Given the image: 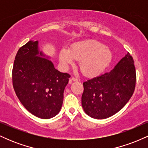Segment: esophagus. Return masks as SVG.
Wrapping results in <instances>:
<instances>
[{"label": "esophagus", "instance_id": "obj_1", "mask_svg": "<svg viewBox=\"0 0 148 148\" xmlns=\"http://www.w3.org/2000/svg\"><path fill=\"white\" fill-rule=\"evenodd\" d=\"M79 81V79H78L77 78L72 77V79L69 80V84H72V81Z\"/></svg>", "mask_w": 148, "mask_h": 148}]
</instances>
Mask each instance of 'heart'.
<instances>
[{
    "instance_id": "b5f03b06",
    "label": "heart",
    "mask_w": 148,
    "mask_h": 148,
    "mask_svg": "<svg viewBox=\"0 0 148 148\" xmlns=\"http://www.w3.org/2000/svg\"><path fill=\"white\" fill-rule=\"evenodd\" d=\"M60 60L64 67L79 61L81 72L86 76L99 75L110 64L112 60L111 51L96 40L78 42L71 49L63 48L60 51Z\"/></svg>"
}]
</instances>
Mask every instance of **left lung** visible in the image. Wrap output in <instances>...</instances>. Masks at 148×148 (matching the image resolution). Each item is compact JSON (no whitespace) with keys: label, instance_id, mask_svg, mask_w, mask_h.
<instances>
[{"label":"left lung","instance_id":"obj_1","mask_svg":"<svg viewBox=\"0 0 148 148\" xmlns=\"http://www.w3.org/2000/svg\"><path fill=\"white\" fill-rule=\"evenodd\" d=\"M136 82L134 60L128 53L110 72L84 82L81 103L84 111L95 119L112 116L132 97Z\"/></svg>","mask_w":148,"mask_h":148}]
</instances>
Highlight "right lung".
Segmentation results:
<instances>
[{"label":"right lung","mask_w":148,"mask_h":148,"mask_svg":"<svg viewBox=\"0 0 148 148\" xmlns=\"http://www.w3.org/2000/svg\"><path fill=\"white\" fill-rule=\"evenodd\" d=\"M38 42L29 41L18 50L12 69V84L16 96L32 114L42 119L60 111L63 92L70 75L55 69L49 59L40 56Z\"/></svg>","instance_id":"1"}]
</instances>
